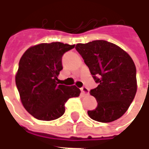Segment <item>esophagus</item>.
I'll use <instances>...</instances> for the list:
<instances>
[{"mask_svg":"<svg viewBox=\"0 0 149 149\" xmlns=\"http://www.w3.org/2000/svg\"><path fill=\"white\" fill-rule=\"evenodd\" d=\"M81 93L83 96H86V95H88L89 93V90L88 89V88L86 87H82L81 88Z\"/></svg>","mask_w":149,"mask_h":149,"instance_id":"obj_1","label":"esophagus"}]
</instances>
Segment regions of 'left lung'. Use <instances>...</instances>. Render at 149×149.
<instances>
[{
    "label": "left lung",
    "instance_id": "obj_1",
    "mask_svg": "<svg viewBox=\"0 0 149 149\" xmlns=\"http://www.w3.org/2000/svg\"><path fill=\"white\" fill-rule=\"evenodd\" d=\"M76 49L84 59L98 86L90 90L97 101L89 117L103 123L124 115L136 93V69L131 56L115 44L97 40L77 44Z\"/></svg>",
    "mask_w": 149,
    "mask_h": 149
}]
</instances>
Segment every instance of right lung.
<instances>
[{
    "label": "right lung",
    "mask_w": 149,
    "mask_h": 149,
    "mask_svg": "<svg viewBox=\"0 0 149 149\" xmlns=\"http://www.w3.org/2000/svg\"><path fill=\"white\" fill-rule=\"evenodd\" d=\"M61 42L43 43L27 49L19 61L16 85L21 103L29 113L40 120H52L65 113V104L80 96V88L58 84L63 69L62 56L73 49Z\"/></svg>",
    "instance_id": "right-lung-1"
}]
</instances>
